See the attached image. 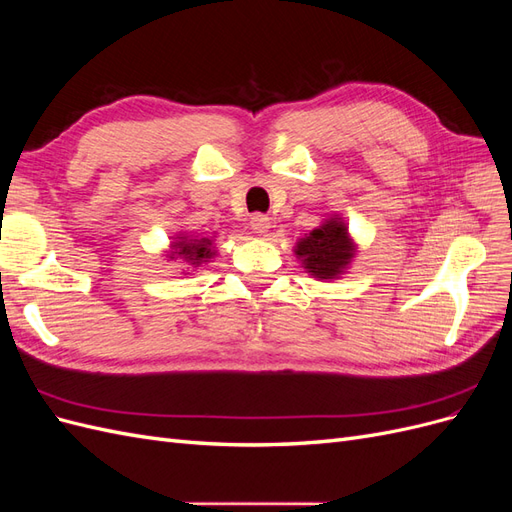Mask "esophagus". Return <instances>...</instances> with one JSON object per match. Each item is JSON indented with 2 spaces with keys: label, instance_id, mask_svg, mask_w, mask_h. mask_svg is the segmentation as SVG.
<instances>
[{
  "label": "esophagus",
  "instance_id": "1",
  "mask_svg": "<svg viewBox=\"0 0 512 512\" xmlns=\"http://www.w3.org/2000/svg\"><path fill=\"white\" fill-rule=\"evenodd\" d=\"M250 226H252V230H254V232H258V235H262V232H267V230L271 228V222H269L267 215L254 213V215H252V220H250Z\"/></svg>",
  "mask_w": 512,
  "mask_h": 512
}]
</instances>
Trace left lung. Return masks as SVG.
<instances>
[{"instance_id":"8db88e82","label":"left lung","mask_w":512,"mask_h":512,"mask_svg":"<svg viewBox=\"0 0 512 512\" xmlns=\"http://www.w3.org/2000/svg\"><path fill=\"white\" fill-rule=\"evenodd\" d=\"M294 254L301 258L307 273L318 280H335L354 258V243L348 237L346 224L339 218H331L309 232V237L301 239Z\"/></svg>"}]
</instances>
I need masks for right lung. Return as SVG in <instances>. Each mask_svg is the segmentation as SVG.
<instances>
[{
    "label": "right lung",
    "instance_id": "obj_1",
    "mask_svg": "<svg viewBox=\"0 0 512 512\" xmlns=\"http://www.w3.org/2000/svg\"><path fill=\"white\" fill-rule=\"evenodd\" d=\"M215 250L211 239L203 237V239H188V237H177V241L173 243V252L168 254L170 260L183 258L185 262H190L192 267H200L203 262H207L209 258H213Z\"/></svg>",
    "mask_w": 512,
    "mask_h": 512
}]
</instances>
